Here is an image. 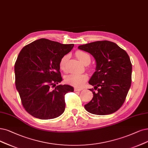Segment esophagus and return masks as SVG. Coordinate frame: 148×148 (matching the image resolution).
Wrapping results in <instances>:
<instances>
[{"instance_id":"obj_1","label":"esophagus","mask_w":148,"mask_h":148,"mask_svg":"<svg viewBox=\"0 0 148 148\" xmlns=\"http://www.w3.org/2000/svg\"><path fill=\"white\" fill-rule=\"evenodd\" d=\"M82 90V88H78V87H75L74 88L75 91H80V90Z\"/></svg>"}]
</instances>
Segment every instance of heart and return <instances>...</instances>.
<instances>
[{"mask_svg":"<svg viewBox=\"0 0 148 148\" xmlns=\"http://www.w3.org/2000/svg\"><path fill=\"white\" fill-rule=\"evenodd\" d=\"M75 55L79 59V61L84 64H88L90 62L91 59L90 55L83 51H77L75 53ZM67 60L68 56L64 55L61 58L60 62H59V66H60V69L64 71V72H66L67 71ZM87 76L85 74L72 73L66 76L65 81H66L67 84H69L70 85L80 87L83 85V84L87 80Z\"/></svg>","mask_w":148,"mask_h":148,"instance_id":"obj_1","label":"heart"}]
</instances>
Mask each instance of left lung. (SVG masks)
I'll return each instance as SVG.
<instances>
[{
    "mask_svg": "<svg viewBox=\"0 0 148 148\" xmlns=\"http://www.w3.org/2000/svg\"><path fill=\"white\" fill-rule=\"evenodd\" d=\"M97 62L96 72L88 83L93 95L84 105L91 114L105 115L119 110L125 103L132 81V64L126 51L115 43L100 40L79 45ZM97 90L95 92L94 90Z\"/></svg>",
    "mask_w": 148,
    "mask_h": 148,
    "instance_id": "obj_1",
    "label": "left lung"
}]
</instances>
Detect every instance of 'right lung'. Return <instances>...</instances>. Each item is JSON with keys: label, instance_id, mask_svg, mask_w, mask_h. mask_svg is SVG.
I'll use <instances>...</instances> for the list:
<instances>
[{"label": "right lung", "instance_id": "add662e5", "mask_svg": "<svg viewBox=\"0 0 148 148\" xmlns=\"http://www.w3.org/2000/svg\"><path fill=\"white\" fill-rule=\"evenodd\" d=\"M73 46L42 38L20 51L14 65L15 84L23 107L29 114L49 120L64 112L65 95L73 92V87L56 86L62 81L59 62Z\"/></svg>", "mask_w": 148, "mask_h": 148}]
</instances>
